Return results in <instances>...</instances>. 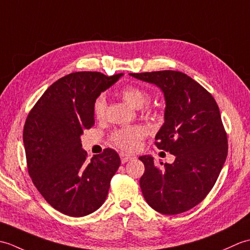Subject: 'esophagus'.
<instances>
[{
    "label": "esophagus",
    "mask_w": 250,
    "mask_h": 250,
    "mask_svg": "<svg viewBox=\"0 0 250 250\" xmlns=\"http://www.w3.org/2000/svg\"><path fill=\"white\" fill-rule=\"evenodd\" d=\"M120 159H121V162L122 163H125V162L132 160V159H133V157L126 155V153H120Z\"/></svg>",
    "instance_id": "34e87169"
}]
</instances>
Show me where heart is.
<instances>
[{
    "mask_svg": "<svg viewBox=\"0 0 250 250\" xmlns=\"http://www.w3.org/2000/svg\"><path fill=\"white\" fill-rule=\"evenodd\" d=\"M120 95L129 104L141 108L150 100V94L146 90L135 86H126L121 89ZM107 102L104 95H99L93 104V114L98 120H103L106 116ZM146 135V130L141 125H131L116 130L111 134V142L125 151H135L141 147V143Z\"/></svg>",
    "mask_w": 250,
    "mask_h": 250,
    "instance_id": "1",
    "label": "heart"
}]
</instances>
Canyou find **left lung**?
I'll list each match as a JSON object with an SVG mask.
<instances>
[{
  "label": "left lung",
  "mask_w": 250,
  "mask_h": 250,
  "mask_svg": "<svg viewBox=\"0 0 250 250\" xmlns=\"http://www.w3.org/2000/svg\"><path fill=\"white\" fill-rule=\"evenodd\" d=\"M130 75L155 83L163 91L166 122L156 135L155 145L176 157L162 169L155 166L152 157H140L145 166L140 179L143 195L159 213H184L209 193L227 159L228 137L219 107L213 95L182 72Z\"/></svg>",
  "instance_id": "1"
}]
</instances>
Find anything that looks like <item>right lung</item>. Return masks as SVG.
<instances>
[{"label": "right lung", "instance_id": "1", "mask_svg": "<svg viewBox=\"0 0 250 250\" xmlns=\"http://www.w3.org/2000/svg\"><path fill=\"white\" fill-rule=\"evenodd\" d=\"M121 75L68 74L46 90L26 117L23 144L29 175L48 204L62 214L83 217L99 209L120 167L111 148L87 161L81 135L94 125L95 99Z\"/></svg>", "mask_w": 250, "mask_h": 250}]
</instances>
